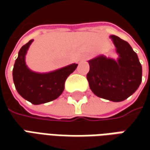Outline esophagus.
I'll list each match as a JSON object with an SVG mask.
<instances>
[{
  "label": "esophagus",
  "mask_w": 150,
  "mask_h": 150,
  "mask_svg": "<svg viewBox=\"0 0 150 150\" xmlns=\"http://www.w3.org/2000/svg\"><path fill=\"white\" fill-rule=\"evenodd\" d=\"M87 58H88L87 57H83V59H87Z\"/></svg>",
  "instance_id": "1"
}]
</instances>
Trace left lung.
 Wrapping results in <instances>:
<instances>
[{
  "instance_id": "left-lung-1",
  "label": "left lung",
  "mask_w": 150,
  "mask_h": 150,
  "mask_svg": "<svg viewBox=\"0 0 150 150\" xmlns=\"http://www.w3.org/2000/svg\"><path fill=\"white\" fill-rule=\"evenodd\" d=\"M110 38L116 47L118 60L98 56L88 61L87 74L89 87L96 96L121 102L131 96L141 83L142 66L131 46L117 36Z\"/></svg>"
}]
</instances>
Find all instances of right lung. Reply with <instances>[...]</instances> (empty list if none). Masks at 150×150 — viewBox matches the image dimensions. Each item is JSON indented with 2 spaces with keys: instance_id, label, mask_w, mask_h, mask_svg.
Returning <instances> with one entry per match:
<instances>
[{
  "instance_id": "1",
  "label": "right lung",
  "mask_w": 150,
  "mask_h": 150,
  "mask_svg": "<svg viewBox=\"0 0 150 150\" xmlns=\"http://www.w3.org/2000/svg\"><path fill=\"white\" fill-rule=\"evenodd\" d=\"M33 40L25 44L18 52L13 67V81L18 93L26 100L38 105L57 98L64 90L67 77L78 67L73 63L47 73L31 71L26 65L25 57Z\"/></svg>"
}]
</instances>
